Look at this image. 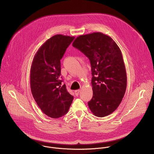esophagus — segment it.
<instances>
[{"instance_id":"1","label":"esophagus","mask_w":154,"mask_h":154,"mask_svg":"<svg viewBox=\"0 0 154 154\" xmlns=\"http://www.w3.org/2000/svg\"><path fill=\"white\" fill-rule=\"evenodd\" d=\"M80 90H75V91H74V93H75V95L77 96L79 94V93H80Z\"/></svg>"}]
</instances>
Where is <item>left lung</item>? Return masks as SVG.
Listing matches in <instances>:
<instances>
[{
    "label": "left lung",
    "instance_id": "obj_1",
    "mask_svg": "<svg viewBox=\"0 0 154 154\" xmlns=\"http://www.w3.org/2000/svg\"><path fill=\"white\" fill-rule=\"evenodd\" d=\"M72 46L90 61L93 96L88 104L91 112L100 118L110 115L121 103L127 88L119 48L110 36L100 32L80 35Z\"/></svg>",
    "mask_w": 154,
    "mask_h": 154
}]
</instances>
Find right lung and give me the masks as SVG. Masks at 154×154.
<instances>
[{
    "label": "right lung",
    "instance_id": "obj_1",
    "mask_svg": "<svg viewBox=\"0 0 154 154\" xmlns=\"http://www.w3.org/2000/svg\"><path fill=\"white\" fill-rule=\"evenodd\" d=\"M75 37L56 35L36 53L30 69V88L41 111L52 118L66 114L74 97L61 79L60 60Z\"/></svg>",
    "mask_w": 154,
    "mask_h": 154
}]
</instances>
